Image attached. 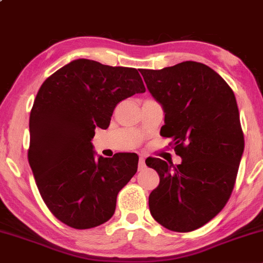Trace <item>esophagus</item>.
I'll use <instances>...</instances> for the list:
<instances>
[{"label":"esophagus","mask_w":263,"mask_h":263,"mask_svg":"<svg viewBox=\"0 0 263 263\" xmlns=\"http://www.w3.org/2000/svg\"><path fill=\"white\" fill-rule=\"evenodd\" d=\"M144 167H146V161H144V157L141 156L140 161H138V171L144 170Z\"/></svg>","instance_id":"34e87169"}]
</instances>
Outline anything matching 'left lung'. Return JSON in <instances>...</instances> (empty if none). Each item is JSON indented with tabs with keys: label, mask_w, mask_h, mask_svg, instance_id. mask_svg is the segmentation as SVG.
<instances>
[{
	"label": "left lung",
	"mask_w": 263,
	"mask_h": 263,
	"mask_svg": "<svg viewBox=\"0 0 263 263\" xmlns=\"http://www.w3.org/2000/svg\"><path fill=\"white\" fill-rule=\"evenodd\" d=\"M141 74L164 111L161 136L172 138L182 158L177 167L146 159L159 176L149 211L168 230H197L221 211L236 180L245 142L234 91L215 70L197 62L142 69Z\"/></svg>",
	"instance_id": "obj_1"
}]
</instances>
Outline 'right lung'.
I'll list each match as a JSON object with an SVG mask.
<instances>
[{
	"instance_id": "1",
	"label": "right lung",
	"mask_w": 263,
	"mask_h": 263,
	"mask_svg": "<svg viewBox=\"0 0 263 263\" xmlns=\"http://www.w3.org/2000/svg\"><path fill=\"white\" fill-rule=\"evenodd\" d=\"M144 91L137 69L90 59L68 63L42 84L29 116L28 161L44 203L65 225L91 229L114 215L138 156L96 158L91 140L120 101Z\"/></svg>"
}]
</instances>
